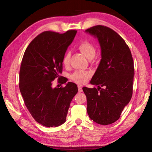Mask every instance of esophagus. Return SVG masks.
<instances>
[{"label": "esophagus", "mask_w": 152, "mask_h": 152, "mask_svg": "<svg viewBox=\"0 0 152 152\" xmlns=\"http://www.w3.org/2000/svg\"><path fill=\"white\" fill-rule=\"evenodd\" d=\"M78 92H82V86H78Z\"/></svg>", "instance_id": "34e87169"}]
</instances>
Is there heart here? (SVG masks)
I'll return each instance as SVG.
<instances>
[{"mask_svg": "<svg viewBox=\"0 0 152 152\" xmlns=\"http://www.w3.org/2000/svg\"><path fill=\"white\" fill-rule=\"evenodd\" d=\"M78 50L85 56L86 58L88 60H92L94 58L96 55V48L92 44L91 42L88 41H82L79 43L78 45ZM70 53L69 52H66L62 58L61 62L64 66L67 67L70 64ZM91 76V74L88 72L84 70H78L75 71L74 73L71 74L70 78L72 80L78 84H84L87 81V80Z\"/></svg>", "mask_w": 152, "mask_h": 152, "instance_id": "b5f03b06", "label": "heart"}]
</instances>
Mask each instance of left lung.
<instances>
[{"label":"left lung","instance_id":"obj_1","mask_svg":"<svg viewBox=\"0 0 152 152\" xmlns=\"http://www.w3.org/2000/svg\"><path fill=\"white\" fill-rule=\"evenodd\" d=\"M99 41L101 60L91 80L98 88L83 87L87 113L93 121L107 125L119 119L133 94L134 64L129 48L115 31L103 25L86 30Z\"/></svg>","mask_w":152,"mask_h":152}]
</instances>
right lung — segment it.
<instances>
[{
  "mask_svg": "<svg viewBox=\"0 0 152 152\" xmlns=\"http://www.w3.org/2000/svg\"><path fill=\"white\" fill-rule=\"evenodd\" d=\"M76 32L40 33L28 45L22 59L20 92L31 115L45 127H58L65 123L70 102L78 92L77 85L71 82L60 88L52 86L56 78L58 83L67 82L60 76L61 60Z\"/></svg>",
  "mask_w": 152,
  "mask_h": 152,
  "instance_id": "1",
  "label": "right lung"
}]
</instances>
